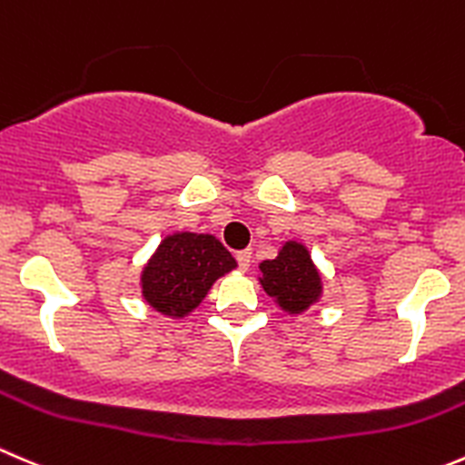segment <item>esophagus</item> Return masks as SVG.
Listing matches in <instances>:
<instances>
[{
  "mask_svg": "<svg viewBox=\"0 0 465 465\" xmlns=\"http://www.w3.org/2000/svg\"><path fill=\"white\" fill-rule=\"evenodd\" d=\"M236 261H238V265H241V270H247V268H250L252 252H250V250H242V252H238V254H236Z\"/></svg>",
  "mask_w": 465,
  "mask_h": 465,
  "instance_id": "1",
  "label": "esophagus"
}]
</instances>
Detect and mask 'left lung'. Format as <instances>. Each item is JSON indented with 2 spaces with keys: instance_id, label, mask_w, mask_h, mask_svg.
Wrapping results in <instances>:
<instances>
[{
  "instance_id": "8db88e82",
  "label": "left lung",
  "mask_w": 465,
  "mask_h": 465,
  "mask_svg": "<svg viewBox=\"0 0 465 465\" xmlns=\"http://www.w3.org/2000/svg\"><path fill=\"white\" fill-rule=\"evenodd\" d=\"M259 270V282L263 291L286 313H304L322 297V274L311 259V252L302 242L286 241L279 254L263 261Z\"/></svg>"
}]
</instances>
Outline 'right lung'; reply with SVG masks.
I'll list each match as a JSON object with an SVG mask.
<instances>
[{"instance_id": "1", "label": "right lung", "mask_w": 465, "mask_h": 465, "mask_svg": "<svg viewBox=\"0 0 465 465\" xmlns=\"http://www.w3.org/2000/svg\"><path fill=\"white\" fill-rule=\"evenodd\" d=\"M236 259L211 233L174 232L161 241L141 272L143 300L168 318H186Z\"/></svg>"}]
</instances>
